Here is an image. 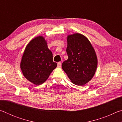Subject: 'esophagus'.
I'll return each instance as SVG.
<instances>
[{
  "label": "esophagus",
  "instance_id": "1",
  "mask_svg": "<svg viewBox=\"0 0 122 122\" xmlns=\"http://www.w3.org/2000/svg\"><path fill=\"white\" fill-rule=\"evenodd\" d=\"M57 67H61V63L60 62H59L58 63H57Z\"/></svg>",
  "mask_w": 122,
  "mask_h": 122
}]
</instances>
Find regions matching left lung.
<instances>
[{"label": "left lung", "mask_w": 122, "mask_h": 122, "mask_svg": "<svg viewBox=\"0 0 122 122\" xmlns=\"http://www.w3.org/2000/svg\"><path fill=\"white\" fill-rule=\"evenodd\" d=\"M67 40L68 59L62 64V68L72 83L83 86L92 80L96 71L95 51L88 39L81 34L69 35Z\"/></svg>", "instance_id": "left-lung-1"}]
</instances>
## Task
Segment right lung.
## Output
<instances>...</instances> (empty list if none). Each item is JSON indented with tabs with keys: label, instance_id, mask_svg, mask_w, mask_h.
Wrapping results in <instances>:
<instances>
[{
	"label": "right lung",
	"instance_id": "obj_1",
	"mask_svg": "<svg viewBox=\"0 0 122 122\" xmlns=\"http://www.w3.org/2000/svg\"><path fill=\"white\" fill-rule=\"evenodd\" d=\"M57 66L53 61V54L45 38L37 36L27 45L20 63V68L26 79L40 85L48 79Z\"/></svg>",
	"mask_w": 122,
	"mask_h": 122
}]
</instances>
